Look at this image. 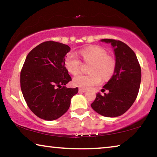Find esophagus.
Returning a JSON list of instances; mask_svg holds the SVG:
<instances>
[{"label": "esophagus", "mask_w": 157, "mask_h": 157, "mask_svg": "<svg viewBox=\"0 0 157 157\" xmlns=\"http://www.w3.org/2000/svg\"><path fill=\"white\" fill-rule=\"evenodd\" d=\"M86 91V89H79V92H80V93H85Z\"/></svg>", "instance_id": "34e87169"}]
</instances>
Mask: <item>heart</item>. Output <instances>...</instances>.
Listing matches in <instances>:
<instances>
[{
	"label": "heart",
	"mask_w": 157,
	"mask_h": 157,
	"mask_svg": "<svg viewBox=\"0 0 157 157\" xmlns=\"http://www.w3.org/2000/svg\"><path fill=\"white\" fill-rule=\"evenodd\" d=\"M80 55L85 62L93 63L91 75L79 74L73 78V84L82 89H89L99 84L102 79L109 78L115 71L116 62L113 58L108 56L105 49L99 46H91L82 49ZM65 66L69 73L73 75L78 73L80 68L81 62L74 53H68L65 58Z\"/></svg>",
	"instance_id": "1"
}]
</instances>
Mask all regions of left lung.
Instances as JSON below:
<instances>
[{"label":"left lung","mask_w":157,"mask_h":157,"mask_svg":"<svg viewBox=\"0 0 157 157\" xmlns=\"http://www.w3.org/2000/svg\"><path fill=\"white\" fill-rule=\"evenodd\" d=\"M100 41L111 44L116 58L113 75L101 91L108 94H96L91 105L95 111L105 117L123 115L132 107L139 94L141 69L134 52L123 42L104 39Z\"/></svg>","instance_id":"left-lung-1"}]
</instances>
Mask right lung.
Masks as SVG:
<instances>
[{"mask_svg":"<svg viewBox=\"0 0 157 157\" xmlns=\"http://www.w3.org/2000/svg\"><path fill=\"white\" fill-rule=\"evenodd\" d=\"M71 48L48 41L33 48L26 57L21 72V89L28 107L39 118L54 121L70 107L78 88H66L71 81L65 67Z\"/></svg>","mask_w":157,"mask_h":157,"instance_id":"1","label":"right lung"}]
</instances>
